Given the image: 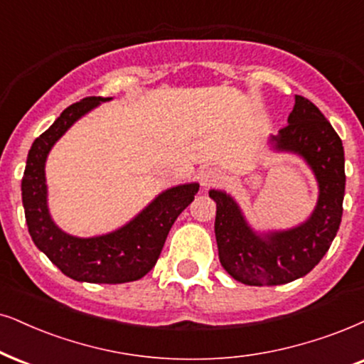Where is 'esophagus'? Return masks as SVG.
Masks as SVG:
<instances>
[{
	"instance_id": "obj_1",
	"label": "esophagus",
	"mask_w": 364,
	"mask_h": 364,
	"mask_svg": "<svg viewBox=\"0 0 364 364\" xmlns=\"http://www.w3.org/2000/svg\"><path fill=\"white\" fill-rule=\"evenodd\" d=\"M198 179H200V185L208 188V186H213L215 183H218L220 179H222V173H220V169L216 168H205L201 169L200 174H198Z\"/></svg>"
}]
</instances>
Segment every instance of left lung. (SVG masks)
<instances>
[{"label": "left lung", "instance_id": "left-lung-1", "mask_svg": "<svg viewBox=\"0 0 364 364\" xmlns=\"http://www.w3.org/2000/svg\"><path fill=\"white\" fill-rule=\"evenodd\" d=\"M287 126L269 137L274 153L301 158L314 174L319 195L306 222L287 230L257 232L247 222L235 198L210 190L216 203L215 237L220 264L238 282L280 285L304 277L329 250L343 216V142L311 100L296 95Z\"/></svg>", "mask_w": 364, "mask_h": 364}]
</instances>
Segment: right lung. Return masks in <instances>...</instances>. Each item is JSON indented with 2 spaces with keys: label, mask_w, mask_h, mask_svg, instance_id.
<instances>
[{
  "label": "right lung",
  "mask_w": 364,
  "mask_h": 364,
  "mask_svg": "<svg viewBox=\"0 0 364 364\" xmlns=\"http://www.w3.org/2000/svg\"><path fill=\"white\" fill-rule=\"evenodd\" d=\"M112 97H85L72 104L40 137L26 159L21 198L31 240L67 277L90 284H122L144 277L158 262L173 223L200 190L186 183L161 191L121 228L95 237H75L53 222L48 210L45 163L60 137L79 119Z\"/></svg>",
  "instance_id": "right-lung-1"
}]
</instances>
